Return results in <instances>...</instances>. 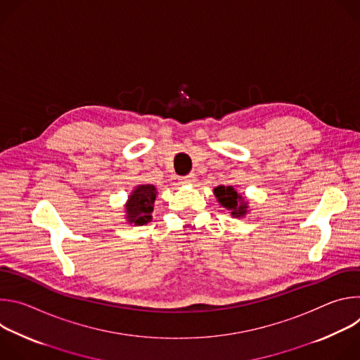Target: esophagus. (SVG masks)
Segmentation results:
<instances>
[{"instance_id":"esophagus-1","label":"esophagus","mask_w":360,"mask_h":360,"mask_svg":"<svg viewBox=\"0 0 360 360\" xmlns=\"http://www.w3.org/2000/svg\"><path fill=\"white\" fill-rule=\"evenodd\" d=\"M182 184H193L196 181V175L195 174H189L186 176H182Z\"/></svg>"}]
</instances>
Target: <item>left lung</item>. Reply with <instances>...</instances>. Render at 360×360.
I'll use <instances>...</instances> for the list:
<instances>
[{"label": "left lung", "instance_id": "left-lung-1", "mask_svg": "<svg viewBox=\"0 0 360 360\" xmlns=\"http://www.w3.org/2000/svg\"><path fill=\"white\" fill-rule=\"evenodd\" d=\"M214 193L218 199V202L224 208L231 211L229 214L233 218H243L248 212V202L243 196H240L233 186H224L219 185L214 189Z\"/></svg>", "mask_w": 360, "mask_h": 360}]
</instances>
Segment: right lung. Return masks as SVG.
<instances>
[{
	"label": "right lung",
	"instance_id": "1",
	"mask_svg": "<svg viewBox=\"0 0 360 360\" xmlns=\"http://www.w3.org/2000/svg\"><path fill=\"white\" fill-rule=\"evenodd\" d=\"M157 188L150 184L138 185L131 192L125 205L127 221L134 225H143L150 222V214L153 211V202L157 199Z\"/></svg>",
	"mask_w": 360,
	"mask_h": 360
}]
</instances>
